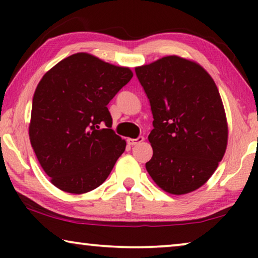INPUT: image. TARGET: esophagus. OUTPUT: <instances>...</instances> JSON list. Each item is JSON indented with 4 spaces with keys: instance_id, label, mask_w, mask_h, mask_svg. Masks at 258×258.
Instances as JSON below:
<instances>
[{
    "instance_id": "obj_1",
    "label": "esophagus",
    "mask_w": 258,
    "mask_h": 258,
    "mask_svg": "<svg viewBox=\"0 0 258 258\" xmlns=\"http://www.w3.org/2000/svg\"><path fill=\"white\" fill-rule=\"evenodd\" d=\"M143 141H144V137L139 136L137 139H128V143L130 144V146H136V144L143 142Z\"/></svg>"
}]
</instances>
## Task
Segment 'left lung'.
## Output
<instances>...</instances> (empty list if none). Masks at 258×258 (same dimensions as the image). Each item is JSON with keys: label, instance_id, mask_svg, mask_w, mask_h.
<instances>
[{"label": "left lung", "instance_id": "8db88e82", "mask_svg": "<svg viewBox=\"0 0 258 258\" xmlns=\"http://www.w3.org/2000/svg\"><path fill=\"white\" fill-rule=\"evenodd\" d=\"M135 72L154 117L148 136L153 157L146 163L147 171L174 195L199 189L227 149V119L216 84L202 67L178 56Z\"/></svg>", "mask_w": 258, "mask_h": 258}]
</instances>
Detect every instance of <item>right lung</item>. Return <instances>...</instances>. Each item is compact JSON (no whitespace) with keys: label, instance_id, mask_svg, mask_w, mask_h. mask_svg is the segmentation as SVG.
Wrapping results in <instances>:
<instances>
[{"label":"right lung","instance_id":"right-lung-1","mask_svg":"<svg viewBox=\"0 0 258 258\" xmlns=\"http://www.w3.org/2000/svg\"><path fill=\"white\" fill-rule=\"evenodd\" d=\"M129 68L86 52L62 59L38 83L33 98L31 147L51 183L70 194L96 189L125 150L111 129L108 103L132 80Z\"/></svg>","mask_w":258,"mask_h":258}]
</instances>
